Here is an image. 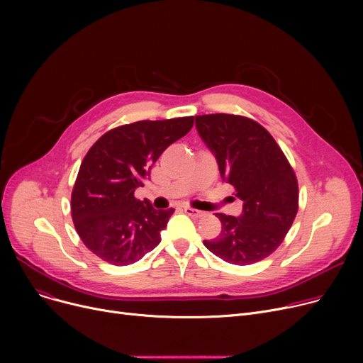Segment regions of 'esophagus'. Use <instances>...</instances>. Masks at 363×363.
<instances>
[{"mask_svg": "<svg viewBox=\"0 0 363 363\" xmlns=\"http://www.w3.org/2000/svg\"><path fill=\"white\" fill-rule=\"evenodd\" d=\"M184 212L188 215V216H194V218H200L203 216V212L201 211H197V208H193V207H184Z\"/></svg>", "mask_w": 363, "mask_h": 363, "instance_id": "1", "label": "esophagus"}]
</instances>
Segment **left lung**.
Listing matches in <instances>:
<instances>
[{
	"label": "left lung",
	"mask_w": 363,
	"mask_h": 363,
	"mask_svg": "<svg viewBox=\"0 0 363 363\" xmlns=\"http://www.w3.org/2000/svg\"><path fill=\"white\" fill-rule=\"evenodd\" d=\"M196 128L218 162L220 178L242 200L240 216L216 213L222 231L204 240L207 250L233 264H252L272 255L298 208L294 170L271 133L257 122L216 113L196 116Z\"/></svg>",
	"instance_id": "8db88e82"
}]
</instances>
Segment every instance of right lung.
Returning <instances> with one entry per match:
<instances>
[{
  "mask_svg": "<svg viewBox=\"0 0 363 363\" xmlns=\"http://www.w3.org/2000/svg\"><path fill=\"white\" fill-rule=\"evenodd\" d=\"M194 118L141 121L114 128L84 157L72 191V219L88 249L110 264L141 260L160 242L174 208L156 211L133 197L162 152L193 128Z\"/></svg>",
  "mask_w": 363,
  "mask_h": 363,
  "instance_id": "add662e5",
  "label": "right lung"
}]
</instances>
